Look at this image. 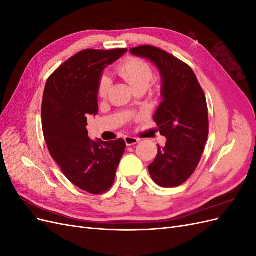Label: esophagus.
Instances as JSON below:
<instances>
[{
  "label": "esophagus",
  "mask_w": 256,
  "mask_h": 256,
  "mask_svg": "<svg viewBox=\"0 0 256 256\" xmlns=\"http://www.w3.org/2000/svg\"><path fill=\"white\" fill-rule=\"evenodd\" d=\"M124 140H125V143L127 146H131V145H134L136 144L138 141V138H134V136H125L124 138Z\"/></svg>",
  "instance_id": "1"
}]
</instances>
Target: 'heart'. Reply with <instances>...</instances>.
Returning <instances> with one entry per match:
<instances>
[{
    "label": "heart",
    "mask_w": 256,
    "mask_h": 256,
    "mask_svg": "<svg viewBox=\"0 0 256 256\" xmlns=\"http://www.w3.org/2000/svg\"><path fill=\"white\" fill-rule=\"evenodd\" d=\"M116 72L125 80L136 92L144 90L150 86L154 78V72L150 65L146 60L130 56L116 67ZM111 88V81L106 76L99 79L97 86V95L99 98L104 99L108 96Z\"/></svg>",
    "instance_id": "b5f03b06"
}]
</instances>
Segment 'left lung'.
Instances as JSON below:
<instances>
[{
  "instance_id": "1",
  "label": "left lung",
  "mask_w": 256,
  "mask_h": 256,
  "mask_svg": "<svg viewBox=\"0 0 256 256\" xmlns=\"http://www.w3.org/2000/svg\"><path fill=\"white\" fill-rule=\"evenodd\" d=\"M134 56L150 60L161 76L162 102L154 115L164 147L148 166L152 180L160 187L184 184L196 171L208 138V109L203 88L192 69L152 46L130 49Z\"/></svg>"
}]
</instances>
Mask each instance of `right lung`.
<instances>
[{"label":"right lung","instance_id":"1","mask_svg":"<svg viewBox=\"0 0 256 256\" xmlns=\"http://www.w3.org/2000/svg\"><path fill=\"white\" fill-rule=\"evenodd\" d=\"M127 49H86L67 60L46 83L42 132L49 152L74 186L92 194L109 190L126 148L122 138H88V115L98 112L97 86L104 69Z\"/></svg>","mask_w":256,"mask_h":256}]
</instances>
